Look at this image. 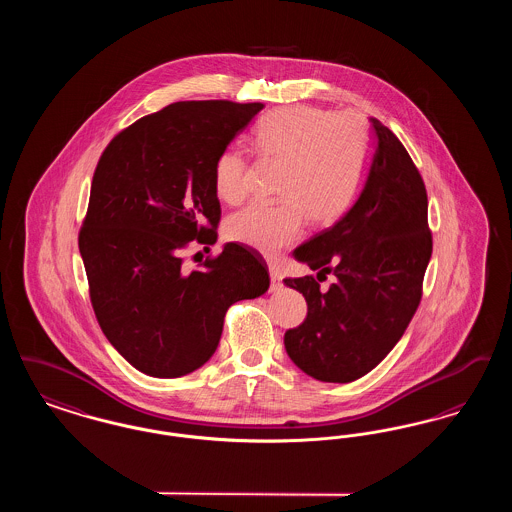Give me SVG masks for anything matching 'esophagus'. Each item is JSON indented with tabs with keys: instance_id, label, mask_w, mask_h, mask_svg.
Here are the masks:
<instances>
[{
	"instance_id": "esophagus-1",
	"label": "esophagus",
	"mask_w": 512,
	"mask_h": 512,
	"mask_svg": "<svg viewBox=\"0 0 512 512\" xmlns=\"http://www.w3.org/2000/svg\"><path fill=\"white\" fill-rule=\"evenodd\" d=\"M282 288V274L276 267H270V292H278Z\"/></svg>"
}]
</instances>
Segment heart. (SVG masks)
Masks as SVG:
<instances>
[{
    "label": "heart",
    "mask_w": 512,
    "mask_h": 512,
    "mask_svg": "<svg viewBox=\"0 0 512 512\" xmlns=\"http://www.w3.org/2000/svg\"><path fill=\"white\" fill-rule=\"evenodd\" d=\"M253 147L259 157L284 163L278 180L280 203H253L226 220V238L263 255L293 244L307 219L332 224L349 209L361 188L368 159V130L351 113L336 115L309 105H290L257 122ZM215 192L238 205L251 190L244 151L228 147L215 161Z\"/></svg>",
    "instance_id": "heart-1"
}]
</instances>
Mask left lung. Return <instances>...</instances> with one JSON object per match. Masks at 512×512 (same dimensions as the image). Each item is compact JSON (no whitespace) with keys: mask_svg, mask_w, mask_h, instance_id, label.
Returning <instances> with one entry per match:
<instances>
[{"mask_svg":"<svg viewBox=\"0 0 512 512\" xmlns=\"http://www.w3.org/2000/svg\"><path fill=\"white\" fill-rule=\"evenodd\" d=\"M361 194L334 226L299 245L295 261L317 276L286 278L303 293L307 318L284 345L295 365L320 382H353L378 365L405 334L432 257L428 195L411 155L374 117Z\"/></svg>","mask_w":512,"mask_h":512,"instance_id":"8db88e82","label":"left lung"}]
</instances>
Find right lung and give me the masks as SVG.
Returning a JSON list of instances; mask_svg holds the SVG:
<instances>
[{"mask_svg":"<svg viewBox=\"0 0 512 512\" xmlns=\"http://www.w3.org/2000/svg\"><path fill=\"white\" fill-rule=\"evenodd\" d=\"M263 103L178 101L124 128L94 172L78 234L105 338L153 378H180L217 351L230 305L267 292V263L244 245L186 270L182 251L217 242L215 161Z\"/></svg>","mask_w":512,"mask_h":512,"instance_id":"right-lung-1","label":"right lung"}]
</instances>
